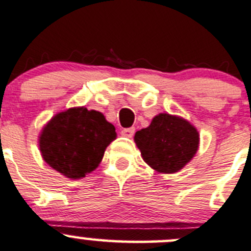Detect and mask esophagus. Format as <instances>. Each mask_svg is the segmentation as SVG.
Masks as SVG:
<instances>
[{"label": "esophagus", "instance_id": "34e87169", "mask_svg": "<svg viewBox=\"0 0 251 251\" xmlns=\"http://www.w3.org/2000/svg\"><path fill=\"white\" fill-rule=\"evenodd\" d=\"M134 133H135V128H133V126L131 128H125L121 130V134L126 137H131L134 135Z\"/></svg>", "mask_w": 251, "mask_h": 251}]
</instances>
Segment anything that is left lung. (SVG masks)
Segmentation results:
<instances>
[{
  "mask_svg": "<svg viewBox=\"0 0 251 251\" xmlns=\"http://www.w3.org/2000/svg\"><path fill=\"white\" fill-rule=\"evenodd\" d=\"M134 140L144 160L164 174H174L189 163L200 141L188 121L169 114L155 116L150 126L136 131Z\"/></svg>",
  "mask_w": 251,
  "mask_h": 251,
  "instance_id": "1",
  "label": "left lung"
}]
</instances>
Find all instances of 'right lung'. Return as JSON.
<instances>
[{
  "label": "right lung",
  "mask_w": 251,
  "mask_h": 251,
  "mask_svg": "<svg viewBox=\"0 0 251 251\" xmlns=\"http://www.w3.org/2000/svg\"><path fill=\"white\" fill-rule=\"evenodd\" d=\"M116 136L115 126L103 114L73 107L56 115L44 126L39 148L51 168L68 178L79 179L98 168Z\"/></svg>",
  "instance_id": "right-lung-1"
}]
</instances>
